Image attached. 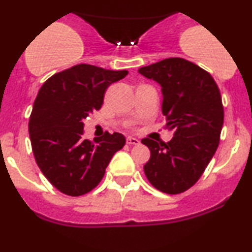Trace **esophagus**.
Masks as SVG:
<instances>
[{"instance_id": "obj_1", "label": "esophagus", "mask_w": 252, "mask_h": 252, "mask_svg": "<svg viewBox=\"0 0 252 252\" xmlns=\"http://www.w3.org/2000/svg\"><path fill=\"white\" fill-rule=\"evenodd\" d=\"M126 143L130 144V146H131V144H135V146H137V144H140V141H138L137 138L129 136V137L126 138Z\"/></svg>"}]
</instances>
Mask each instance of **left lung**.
<instances>
[{"mask_svg": "<svg viewBox=\"0 0 252 252\" xmlns=\"http://www.w3.org/2000/svg\"><path fill=\"white\" fill-rule=\"evenodd\" d=\"M162 91L169 142L143 138L150 150L144 174L156 189L167 194L185 192L202 175L215 155L224 123L220 91L212 76L182 58H168L138 70Z\"/></svg>", "mask_w": 252, "mask_h": 252, "instance_id": "8db88e82", "label": "left lung"}]
</instances>
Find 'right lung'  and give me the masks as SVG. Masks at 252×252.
I'll use <instances>...</instances> for the list:
<instances>
[{"mask_svg":"<svg viewBox=\"0 0 252 252\" xmlns=\"http://www.w3.org/2000/svg\"><path fill=\"white\" fill-rule=\"evenodd\" d=\"M126 74L79 63L48 78L39 90L28 124L32 149L42 174L63 194L94 189L126 144L120 132L84 140L83 120L100 109L106 89Z\"/></svg>","mask_w":252,"mask_h":252,"instance_id":"obj_1","label":"right lung"}]
</instances>
